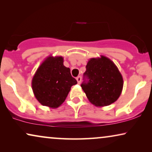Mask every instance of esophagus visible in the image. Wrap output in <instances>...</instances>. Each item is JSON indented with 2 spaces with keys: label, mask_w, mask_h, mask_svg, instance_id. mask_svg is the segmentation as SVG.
Segmentation results:
<instances>
[{
  "label": "esophagus",
  "mask_w": 152,
  "mask_h": 152,
  "mask_svg": "<svg viewBox=\"0 0 152 152\" xmlns=\"http://www.w3.org/2000/svg\"><path fill=\"white\" fill-rule=\"evenodd\" d=\"M76 80H77V81L78 84H80L81 81H82V77H81V76H78L76 78Z\"/></svg>",
  "instance_id": "obj_1"
}]
</instances>
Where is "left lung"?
I'll use <instances>...</instances> for the list:
<instances>
[{
  "mask_svg": "<svg viewBox=\"0 0 152 152\" xmlns=\"http://www.w3.org/2000/svg\"><path fill=\"white\" fill-rule=\"evenodd\" d=\"M81 86L86 97L97 107L113 103L121 94L123 80L118 68L107 57L89 60Z\"/></svg>",
  "mask_w": 152,
  "mask_h": 152,
  "instance_id": "obj_1",
  "label": "left lung"
}]
</instances>
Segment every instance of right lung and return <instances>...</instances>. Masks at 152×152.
<instances>
[{"instance_id":"1","label":"right lung","mask_w":152,"mask_h":152,"mask_svg":"<svg viewBox=\"0 0 152 152\" xmlns=\"http://www.w3.org/2000/svg\"><path fill=\"white\" fill-rule=\"evenodd\" d=\"M63 63V57H50L41 64L33 77V92L43 106L59 107L65 101L71 86L77 83L70 74V68Z\"/></svg>"}]
</instances>
